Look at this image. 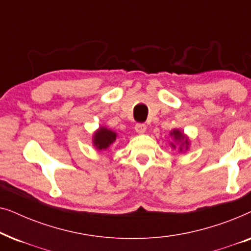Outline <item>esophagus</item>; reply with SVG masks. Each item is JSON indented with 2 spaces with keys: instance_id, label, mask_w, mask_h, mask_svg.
<instances>
[{
  "instance_id": "esophagus-1",
  "label": "esophagus",
  "mask_w": 251,
  "mask_h": 251,
  "mask_svg": "<svg viewBox=\"0 0 251 251\" xmlns=\"http://www.w3.org/2000/svg\"><path fill=\"white\" fill-rule=\"evenodd\" d=\"M135 130H136V132H138V133H144L146 131V126L144 125V123H137L135 126Z\"/></svg>"
}]
</instances>
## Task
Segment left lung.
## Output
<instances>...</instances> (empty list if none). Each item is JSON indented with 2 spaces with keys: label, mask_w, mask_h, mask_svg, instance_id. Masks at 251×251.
Masks as SVG:
<instances>
[{
  "label": "left lung",
  "mask_w": 251,
  "mask_h": 251,
  "mask_svg": "<svg viewBox=\"0 0 251 251\" xmlns=\"http://www.w3.org/2000/svg\"><path fill=\"white\" fill-rule=\"evenodd\" d=\"M170 135L174 136V138L176 139V140H178V142H181L180 147H179L180 151H183V145L186 146V149H187L188 140L186 139V137H185V135H183V132H180L179 130H173V131L170 132ZM171 145H173V147H176V146L174 145V144H171Z\"/></svg>",
  "instance_id": "8db88e82"
}]
</instances>
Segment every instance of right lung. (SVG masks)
<instances>
[{
  "instance_id": "right-lung-1",
  "label": "right lung",
  "mask_w": 251,
  "mask_h": 251,
  "mask_svg": "<svg viewBox=\"0 0 251 251\" xmlns=\"http://www.w3.org/2000/svg\"><path fill=\"white\" fill-rule=\"evenodd\" d=\"M116 139V133L105 126H100L94 135V145L98 150H106Z\"/></svg>"
}]
</instances>
